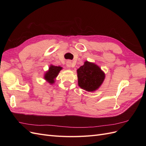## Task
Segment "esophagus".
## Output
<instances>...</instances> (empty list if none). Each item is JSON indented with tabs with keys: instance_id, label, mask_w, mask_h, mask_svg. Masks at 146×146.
<instances>
[{
	"instance_id": "obj_1",
	"label": "esophagus",
	"mask_w": 146,
	"mask_h": 146,
	"mask_svg": "<svg viewBox=\"0 0 146 146\" xmlns=\"http://www.w3.org/2000/svg\"><path fill=\"white\" fill-rule=\"evenodd\" d=\"M66 66H67L68 68L72 67V64L71 61H70V60L67 61V62H66Z\"/></svg>"
}]
</instances>
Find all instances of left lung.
Instances as JSON below:
<instances>
[{"label": "left lung", "instance_id": "obj_1", "mask_svg": "<svg viewBox=\"0 0 146 146\" xmlns=\"http://www.w3.org/2000/svg\"><path fill=\"white\" fill-rule=\"evenodd\" d=\"M78 85L88 92L97 90L105 79V73L98 65L86 61L77 70Z\"/></svg>", "mask_w": 146, "mask_h": 146}]
</instances>
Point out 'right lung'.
<instances>
[{
    "label": "right lung",
    "instance_id": "add662e5",
    "mask_svg": "<svg viewBox=\"0 0 146 146\" xmlns=\"http://www.w3.org/2000/svg\"><path fill=\"white\" fill-rule=\"evenodd\" d=\"M62 67L50 65L48 70L44 74V79L51 85L55 83V78L58 76L60 70L62 69Z\"/></svg>",
    "mask_w": 146,
    "mask_h": 146
}]
</instances>
